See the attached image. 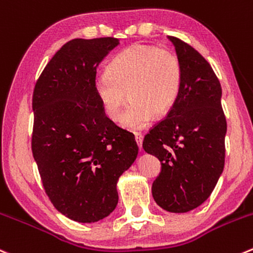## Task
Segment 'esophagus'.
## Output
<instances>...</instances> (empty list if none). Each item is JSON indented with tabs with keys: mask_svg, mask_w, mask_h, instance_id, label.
<instances>
[{
	"mask_svg": "<svg viewBox=\"0 0 253 253\" xmlns=\"http://www.w3.org/2000/svg\"><path fill=\"white\" fill-rule=\"evenodd\" d=\"M134 139H136L137 146H138L139 149H141L142 148V142H143V136H142L141 133H138V132H136V133H134Z\"/></svg>",
	"mask_w": 253,
	"mask_h": 253,
	"instance_id": "1",
	"label": "esophagus"
}]
</instances>
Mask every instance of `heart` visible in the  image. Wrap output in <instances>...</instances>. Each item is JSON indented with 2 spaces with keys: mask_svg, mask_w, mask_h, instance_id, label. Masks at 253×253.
I'll use <instances>...</instances> for the list:
<instances>
[{
  "mask_svg": "<svg viewBox=\"0 0 253 253\" xmlns=\"http://www.w3.org/2000/svg\"><path fill=\"white\" fill-rule=\"evenodd\" d=\"M183 83V68L170 50L153 45H132L117 54L106 73L97 75L94 89L106 116L122 127L138 131L149 125L153 115L163 116L173 109Z\"/></svg>",
  "mask_w": 253,
  "mask_h": 253,
  "instance_id": "b5f03b06",
  "label": "heart"
}]
</instances>
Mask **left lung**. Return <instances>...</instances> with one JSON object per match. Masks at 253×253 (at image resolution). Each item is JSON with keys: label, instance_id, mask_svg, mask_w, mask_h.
Listing matches in <instances>:
<instances>
[{"label": "left lung", "instance_id": "left-lung-1", "mask_svg": "<svg viewBox=\"0 0 253 253\" xmlns=\"http://www.w3.org/2000/svg\"><path fill=\"white\" fill-rule=\"evenodd\" d=\"M168 38L181 63L183 83L173 109L144 137L143 149L162 164L152 184L157 204L186 212L210 197L224 170L227 125L212 68L192 45Z\"/></svg>", "mask_w": 253, "mask_h": 253}]
</instances>
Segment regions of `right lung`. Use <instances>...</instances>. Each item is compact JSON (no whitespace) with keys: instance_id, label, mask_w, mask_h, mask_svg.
<instances>
[{"instance_id":"obj_1","label":"right lung","mask_w":253,"mask_h":253,"mask_svg":"<svg viewBox=\"0 0 253 253\" xmlns=\"http://www.w3.org/2000/svg\"><path fill=\"white\" fill-rule=\"evenodd\" d=\"M117 45L112 37L69 41L34 86V161L55 209L78 222L114 211L117 180L138 154L133 134L105 115L94 89L97 67Z\"/></svg>"}]
</instances>
